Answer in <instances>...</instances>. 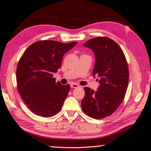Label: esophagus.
<instances>
[{"label": "esophagus", "instance_id": "1", "mask_svg": "<svg viewBox=\"0 0 151 151\" xmlns=\"http://www.w3.org/2000/svg\"><path fill=\"white\" fill-rule=\"evenodd\" d=\"M70 88H78V85L76 84H70Z\"/></svg>", "mask_w": 151, "mask_h": 151}]
</instances>
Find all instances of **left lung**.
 I'll use <instances>...</instances> for the list:
<instances>
[{
	"instance_id": "8db88e82",
	"label": "left lung",
	"mask_w": 151,
	"mask_h": 151,
	"mask_svg": "<svg viewBox=\"0 0 151 151\" xmlns=\"http://www.w3.org/2000/svg\"><path fill=\"white\" fill-rule=\"evenodd\" d=\"M83 45L93 51V75L99 78L100 86L96 91L84 88L82 108L88 116L100 119L114 113L123 102L129 84V67L123 50L110 38H92Z\"/></svg>"
}]
</instances>
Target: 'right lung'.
Listing matches in <instances>:
<instances>
[{
	"label": "right lung",
	"mask_w": 151,
	"mask_h": 151,
	"mask_svg": "<svg viewBox=\"0 0 151 151\" xmlns=\"http://www.w3.org/2000/svg\"><path fill=\"white\" fill-rule=\"evenodd\" d=\"M76 43L39 41L28 47L22 55L16 70L17 90L33 113L50 117L61 110L70 85L56 82L53 74L61 67L65 53Z\"/></svg>",
	"instance_id": "obj_1"
}]
</instances>
